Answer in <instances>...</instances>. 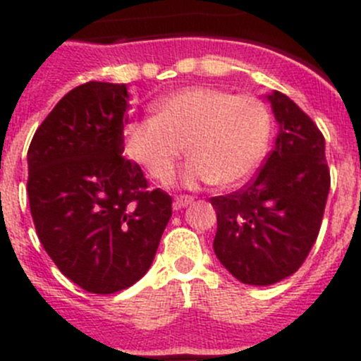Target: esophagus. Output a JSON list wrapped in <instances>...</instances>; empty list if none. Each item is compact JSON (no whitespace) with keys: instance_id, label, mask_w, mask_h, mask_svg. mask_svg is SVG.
Segmentation results:
<instances>
[{"instance_id":"esophagus-1","label":"esophagus","mask_w":361,"mask_h":361,"mask_svg":"<svg viewBox=\"0 0 361 361\" xmlns=\"http://www.w3.org/2000/svg\"><path fill=\"white\" fill-rule=\"evenodd\" d=\"M194 202V197L192 195H176V199H174V209H181V207L188 206V204Z\"/></svg>"}]
</instances>
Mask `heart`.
Listing matches in <instances>:
<instances>
[{"mask_svg":"<svg viewBox=\"0 0 361 361\" xmlns=\"http://www.w3.org/2000/svg\"><path fill=\"white\" fill-rule=\"evenodd\" d=\"M155 116L127 127V152L159 183L174 178L181 157L187 183L234 187L248 180L267 152L271 115L255 96L187 87L162 97Z\"/></svg>","mask_w":361,"mask_h":361,"instance_id":"obj_1","label":"heart"}]
</instances>
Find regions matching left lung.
<instances>
[{
    "label": "left lung",
    "instance_id": "1",
    "mask_svg": "<svg viewBox=\"0 0 361 361\" xmlns=\"http://www.w3.org/2000/svg\"><path fill=\"white\" fill-rule=\"evenodd\" d=\"M281 126L276 148L239 190L211 197L213 248L245 285L267 286L300 269L318 239L330 190L325 137L285 94L269 96Z\"/></svg>",
    "mask_w": 361,
    "mask_h": 361
}]
</instances>
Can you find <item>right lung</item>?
I'll use <instances>...</instances> for the list:
<instances>
[{
    "instance_id": "1",
    "label": "right lung",
    "mask_w": 361,
    "mask_h": 361,
    "mask_svg": "<svg viewBox=\"0 0 361 361\" xmlns=\"http://www.w3.org/2000/svg\"><path fill=\"white\" fill-rule=\"evenodd\" d=\"M126 83L69 90L27 150L36 234L61 272L89 293H115L143 278L173 214L140 164L123 157Z\"/></svg>"
}]
</instances>
